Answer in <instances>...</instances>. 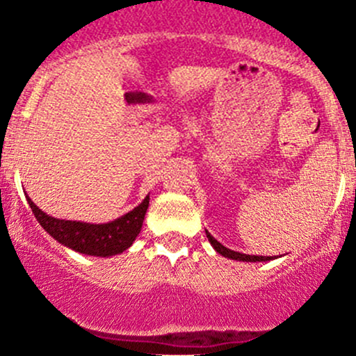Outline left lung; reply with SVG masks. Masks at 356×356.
I'll return each mask as SVG.
<instances>
[{
	"label": "left lung",
	"mask_w": 356,
	"mask_h": 356,
	"mask_svg": "<svg viewBox=\"0 0 356 356\" xmlns=\"http://www.w3.org/2000/svg\"><path fill=\"white\" fill-rule=\"evenodd\" d=\"M207 238H209V242L212 244L213 250H216L219 254H222V257H226V259L238 260V262H267V260H273L271 257H257V254H244V253H238V251L228 250V248L222 246L221 242H217L209 232H207Z\"/></svg>",
	"instance_id": "obj_1"
}]
</instances>
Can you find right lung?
Returning a JSON list of instances; mask_svg holds the SVG:
<instances>
[{
    "instance_id": "1",
    "label": "right lung",
    "mask_w": 356,
    "mask_h": 356,
    "mask_svg": "<svg viewBox=\"0 0 356 356\" xmlns=\"http://www.w3.org/2000/svg\"><path fill=\"white\" fill-rule=\"evenodd\" d=\"M24 196L37 221L55 241L64 244L69 250H74L81 254H90V257H114L127 251L140 234L144 216L149 205V196H146L139 207H135L134 210L114 221L92 225V222L65 221V219L48 216L30 200L28 194Z\"/></svg>"
}]
</instances>
